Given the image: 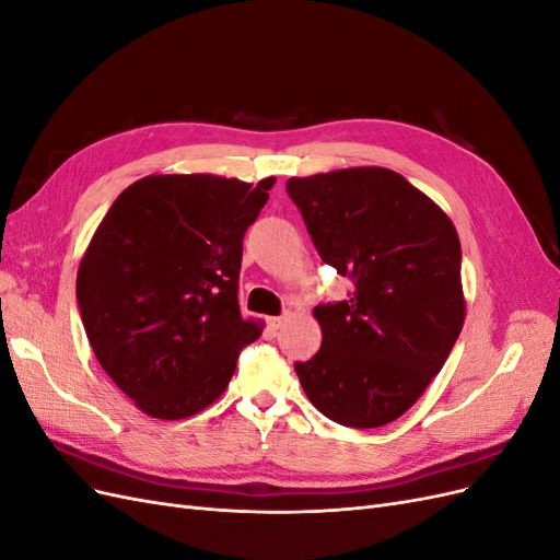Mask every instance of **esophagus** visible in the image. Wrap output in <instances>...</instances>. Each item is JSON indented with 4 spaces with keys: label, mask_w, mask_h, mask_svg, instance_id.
I'll use <instances>...</instances> for the list:
<instances>
[{
    "label": "esophagus",
    "mask_w": 560,
    "mask_h": 560,
    "mask_svg": "<svg viewBox=\"0 0 560 560\" xmlns=\"http://www.w3.org/2000/svg\"><path fill=\"white\" fill-rule=\"evenodd\" d=\"M284 325V317L280 315V317H268V327L270 329H280Z\"/></svg>",
    "instance_id": "obj_1"
}]
</instances>
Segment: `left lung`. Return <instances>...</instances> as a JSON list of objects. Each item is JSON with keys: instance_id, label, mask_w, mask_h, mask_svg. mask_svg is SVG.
I'll return each mask as SVG.
<instances>
[{"instance_id": "left-lung-1", "label": "left lung", "mask_w": 560, "mask_h": 560, "mask_svg": "<svg viewBox=\"0 0 560 560\" xmlns=\"http://www.w3.org/2000/svg\"><path fill=\"white\" fill-rule=\"evenodd\" d=\"M287 194L322 261L354 284L346 301L313 311L322 346L294 364L303 393L338 425H387L425 393L460 336L455 226L387 167L292 177Z\"/></svg>"}]
</instances>
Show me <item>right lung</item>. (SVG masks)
Returning <instances> with one entry per match:
<instances>
[{
    "label": "right lung",
    "mask_w": 560,
    "mask_h": 560,
    "mask_svg": "<svg viewBox=\"0 0 560 560\" xmlns=\"http://www.w3.org/2000/svg\"><path fill=\"white\" fill-rule=\"evenodd\" d=\"M273 184L149 175L100 222L77 273L81 322L100 366L147 416L206 409L261 336L241 315L238 278Z\"/></svg>",
    "instance_id": "right-lung-1"
}]
</instances>
